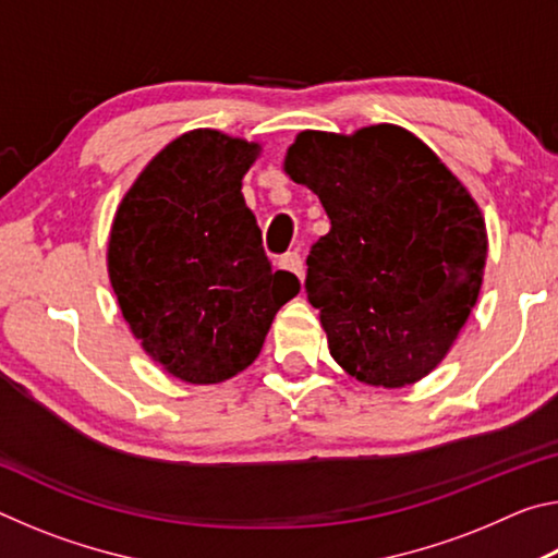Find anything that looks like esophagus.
<instances>
[{
	"mask_svg": "<svg viewBox=\"0 0 558 558\" xmlns=\"http://www.w3.org/2000/svg\"><path fill=\"white\" fill-rule=\"evenodd\" d=\"M280 266L286 268V270H290V272H295V276L302 280L305 278V260H302V256L298 251H292V253H286V256L280 258Z\"/></svg>",
	"mask_w": 558,
	"mask_h": 558,
	"instance_id": "34e87169",
	"label": "esophagus"
}]
</instances>
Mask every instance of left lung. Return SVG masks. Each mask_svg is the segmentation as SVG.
Here are the masks:
<instances>
[{
    "instance_id": "obj_1",
    "label": "left lung",
    "mask_w": 558,
    "mask_h": 558,
    "mask_svg": "<svg viewBox=\"0 0 558 558\" xmlns=\"http://www.w3.org/2000/svg\"><path fill=\"white\" fill-rule=\"evenodd\" d=\"M286 172L319 196L327 235L307 256V300L329 354L359 381L413 384L436 369L475 307L487 258L477 204L396 125L300 132Z\"/></svg>"
}]
</instances>
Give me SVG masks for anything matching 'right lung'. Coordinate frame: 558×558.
Here are the masks:
<instances>
[{"label":"right lung","instance_id":"obj_1","mask_svg":"<svg viewBox=\"0 0 558 558\" xmlns=\"http://www.w3.org/2000/svg\"><path fill=\"white\" fill-rule=\"evenodd\" d=\"M258 145L194 130L137 177L116 214L108 270L145 352L189 384L231 379L260 354L300 280L263 251L241 179Z\"/></svg>","mask_w":558,"mask_h":558}]
</instances>
